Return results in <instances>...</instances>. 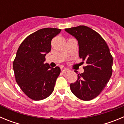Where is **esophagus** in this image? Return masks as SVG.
I'll list each match as a JSON object with an SVG mask.
<instances>
[{"label":"esophagus","instance_id":"esophagus-1","mask_svg":"<svg viewBox=\"0 0 124 124\" xmlns=\"http://www.w3.org/2000/svg\"><path fill=\"white\" fill-rule=\"evenodd\" d=\"M61 71L63 72V73H66V72H68V69H66L64 67H61Z\"/></svg>","mask_w":124,"mask_h":124}]
</instances>
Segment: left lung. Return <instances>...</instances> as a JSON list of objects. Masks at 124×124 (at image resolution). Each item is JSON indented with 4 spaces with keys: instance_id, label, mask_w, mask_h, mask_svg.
<instances>
[{
    "instance_id": "obj_1",
    "label": "left lung",
    "mask_w": 124,
    "mask_h": 124,
    "mask_svg": "<svg viewBox=\"0 0 124 124\" xmlns=\"http://www.w3.org/2000/svg\"><path fill=\"white\" fill-rule=\"evenodd\" d=\"M65 31L76 38L79 58L87 64L83 67L84 73L78 74L77 81L70 84L71 91L81 100H92L99 96L111 77L112 56L102 37L89 27L80 25Z\"/></svg>"
}]
</instances>
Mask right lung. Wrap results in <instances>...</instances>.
Returning a JSON list of instances; mask_svg holds the SVG:
<instances>
[{
	"mask_svg": "<svg viewBox=\"0 0 124 124\" xmlns=\"http://www.w3.org/2000/svg\"><path fill=\"white\" fill-rule=\"evenodd\" d=\"M61 29L45 28L28 35L22 41L13 63L16 82L29 98L40 101L54 90L61 70L44 63L45 56L51 51V40Z\"/></svg>",
	"mask_w": 124,
	"mask_h": 124,
	"instance_id": "right-lung-1",
	"label": "right lung"
}]
</instances>
